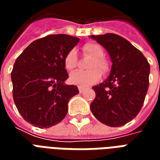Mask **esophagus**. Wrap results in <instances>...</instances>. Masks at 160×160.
I'll list each match as a JSON object with an SVG mask.
<instances>
[{
    "mask_svg": "<svg viewBox=\"0 0 160 160\" xmlns=\"http://www.w3.org/2000/svg\"><path fill=\"white\" fill-rule=\"evenodd\" d=\"M84 91H85V88H83V87H79V92H80V93H82Z\"/></svg>",
    "mask_w": 160,
    "mask_h": 160,
    "instance_id": "1",
    "label": "esophagus"
}]
</instances>
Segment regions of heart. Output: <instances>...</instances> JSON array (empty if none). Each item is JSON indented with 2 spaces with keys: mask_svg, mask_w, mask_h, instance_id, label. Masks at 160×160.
I'll return each instance as SVG.
<instances>
[{
  "mask_svg": "<svg viewBox=\"0 0 160 160\" xmlns=\"http://www.w3.org/2000/svg\"><path fill=\"white\" fill-rule=\"evenodd\" d=\"M83 52L85 55L92 57L89 62L87 71H74L70 73L69 81L73 85L79 87H87L97 83L101 78V73H105L109 70L107 62L103 58L104 51L99 44L95 42H88L83 46ZM67 69L71 70L75 68L77 63L76 51L74 49L70 50L67 54L64 60ZM98 69L100 70H98Z\"/></svg>",
  "mask_w": 160,
  "mask_h": 160,
  "instance_id": "heart-1",
  "label": "heart"
}]
</instances>
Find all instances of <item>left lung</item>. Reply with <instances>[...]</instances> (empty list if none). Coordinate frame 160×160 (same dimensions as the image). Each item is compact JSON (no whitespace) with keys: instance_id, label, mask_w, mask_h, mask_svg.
<instances>
[{"instance_id":"1","label":"left lung","mask_w":160,"mask_h":160,"mask_svg":"<svg viewBox=\"0 0 160 160\" xmlns=\"http://www.w3.org/2000/svg\"><path fill=\"white\" fill-rule=\"evenodd\" d=\"M106 49L111 69L104 82L92 87L91 104L95 118L110 127H120L141 111L149 86L150 65L143 54L122 37L113 33L89 36Z\"/></svg>"}]
</instances>
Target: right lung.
I'll list each match as a JSON object with an SVG mask.
<instances>
[{"mask_svg":"<svg viewBox=\"0 0 160 160\" xmlns=\"http://www.w3.org/2000/svg\"><path fill=\"white\" fill-rule=\"evenodd\" d=\"M80 38L65 34L33 41L16 59L11 79L12 96L22 118L43 128L59 123L68 113L70 98L79 93L66 85L64 60Z\"/></svg>","mask_w":160,"mask_h":160,"instance_id":"right-lung-1","label":"right lung"}]
</instances>
